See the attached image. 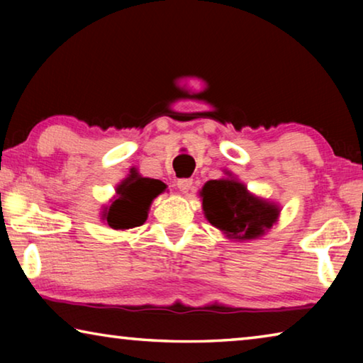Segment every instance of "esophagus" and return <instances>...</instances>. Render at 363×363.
I'll use <instances>...</instances> for the list:
<instances>
[{
	"instance_id": "esophagus-1",
	"label": "esophagus",
	"mask_w": 363,
	"mask_h": 363,
	"mask_svg": "<svg viewBox=\"0 0 363 363\" xmlns=\"http://www.w3.org/2000/svg\"><path fill=\"white\" fill-rule=\"evenodd\" d=\"M192 184H194L192 179H179V181H177L176 186H177V189L181 190L182 194H189L190 189H192Z\"/></svg>"
}]
</instances>
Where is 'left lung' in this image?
Segmentation results:
<instances>
[{"instance_id": "1", "label": "left lung", "mask_w": 363, "mask_h": 363, "mask_svg": "<svg viewBox=\"0 0 363 363\" xmlns=\"http://www.w3.org/2000/svg\"><path fill=\"white\" fill-rule=\"evenodd\" d=\"M225 177L208 181L199 192L203 214L232 242L257 240L277 223L280 206L262 196L251 194L232 171Z\"/></svg>"}]
</instances>
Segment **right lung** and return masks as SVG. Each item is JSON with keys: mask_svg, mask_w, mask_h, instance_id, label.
<instances>
[{"mask_svg": "<svg viewBox=\"0 0 363 363\" xmlns=\"http://www.w3.org/2000/svg\"><path fill=\"white\" fill-rule=\"evenodd\" d=\"M164 190V182L140 176L136 168H131L130 174L116 186L108 205L102 206L101 220L115 230L143 225L149 216L152 201Z\"/></svg>", "mask_w": 363, "mask_h": 363, "instance_id": "obj_1", "label": "right lung"}]
</instances>
